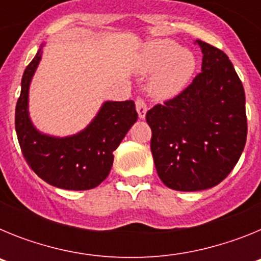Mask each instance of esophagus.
<instances>
[{
    "mask_svg": "<svg viewBox=\"0 0 261 261\" xmlns=\"http://www.w3.org/2000/svg\"><path fill=\"white\" fill-rule=\"evenodd\" d=\"M136 110H137L138 117H140V119H145V116H146L147 106L142 98H137V100H136Z\"/></svg>",
    "mask_w": 261,
    "mask_h": 261,
    "instance_id": "34e87169",
    "label": "esophagus"
}]
</instances>
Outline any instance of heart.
I'll return each mask as SVG.
<instances>
[{"instance_id": "b5f03b06", "label": "heart", "mask_w": 261, "mask_h": 261, "mask_svg": "<svg viewBox=\"0 0 261 261\" xmlns=\"http://www.w3.org/2000/svg\"><path fill=\"white\" fill-rule=\"evenodd\" d=\"M137 68L142 74L153 73L149 91L158 99H170L180 93L195 73L192 52L170 39H155L142 47Z\"/></svg>"}]
</instances>
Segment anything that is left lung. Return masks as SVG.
<instances>
[{
	"label": "left lung",
	"instance_id": "1",
	"mask_svg": "<svg viewBox=\"0 0 261 261\" xmlns=\"http://www.w3.org/2000/svg\"><path fill=\"white\" fill-rule=\"evenodd\" d=\"M201 71L190 86L146 112L158 176L183 192L220 184L238 163L247 138L246 96L226 53L201 40Z\"/></svg>",
	"mask_w": 261,
	"mask_h": 261
}]
</instances>
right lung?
Instances as JSON below:
<instances>
[{
  "label": "right lung",
  "instance_id": "right-lung-1",
  "mask_svg": "<svg viewBox=\"0 0 261 261\" xmlns=\"http://www.w3.org/2000/svg\"><path fill=\"white\" fill-rule=\"evenodd\" d=\"M40 60L41 48L23 73L15 107V130L23 156L50 186L70 191L95 188L108 176L114 151L137 121L135 102H105L91 123L77 135L55 137L39 132L30 119L29 90Z\"/></svg>",
  "mask_w": 261,
  "mask_h": 261
}]
</instances>
